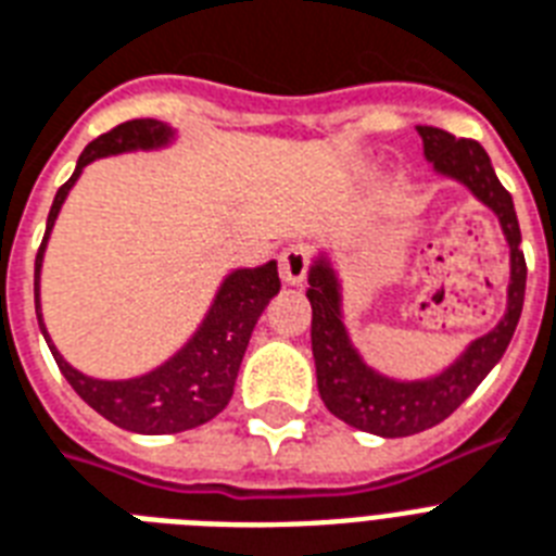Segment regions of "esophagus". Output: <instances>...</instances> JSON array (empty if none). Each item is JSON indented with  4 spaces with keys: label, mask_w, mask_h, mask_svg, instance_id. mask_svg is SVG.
<instances>
[{
    "label": "esophagus",
    "mask_w": 556,
    "mask_h": 556,
    "mask_svg": "<svg viewBox=\"0 0 556 556\" xmlns=\"http://www.w3.org/2000/svg\"><path fill=\"white\" fill-rule=\"evenodd\" d=\"M308 265H312V253L303 244H291L279 256V277L288 286H300L305 282V274H308Z\"/></svg>",
    "instance_id": "34e87169"
}]
</instances>
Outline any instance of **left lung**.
I'll list each match as a JSON object with an SVG mask.
<instances>
[{
  "instance_id": "left-lung-1",
  "label": "left lung",
  "mask_w": 556,
  "mask_h": 556,
  "mask_svg": "<svg viewBox=\"0 0 556 556\" xmlns=\"http://www.w3.org/2000/svg\"><path fill=\"white\" fill-rule=\"evenodd\" d=\"M418 135H421L424 155L432 169L439 176L465 185L500 218L502 233L510 248L508 308H505V317L496 323V329L476 338L439 375L424 380L387 378L366 366L361 352L349 340V331L343 326L340 279L331 268L329 256L320 253L314 260L305 296L312 303V352L323 404L349 427L383 435V439H404V435L430 430L447 415L456 413L458 406L473 395V389L488 378V371L502 361L517 331L522 303H526L528 268L526 256L519 251L522 233H519L517 210H514L510 192L493 173V164L482 150V143L456 138L435 126H418Z\"/></svg>"
}]
</instances>
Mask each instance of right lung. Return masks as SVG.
<instances>
[{"mask_svg":"<svg viewBox=\"0 0 556 556\" xmlns=\"http://www.w3.org/2000/svg\"><path fill=\"white\" fill-rule=\"evenodd\" d=\"M173 138H176V132L167 124L152 121V117L126 121V124L115 126L112 132L94 138L77 159L72 178L56 190L46 222V236H42L37 262H34V303H37L39 331H42V338H46L65 380L106 421L117 424L121 430L143 432V435L192 430V427L207 424L210 418H216L225 409L230 395H233L236 375L242 366L253 326L260 320V314L265 312V305L270 303V296L279 294V274L274 260L260 265V268L230 270L225 282L218 286L216 300L204 314L195 334L169 361H164L147 375H138V378H89L56 352V346L48 338L46 323H42V312H39V270H42L48 236H51V227H54L65 195L74 187V181L80 178L83 167L91 161L121 155V152L161 150Z\"/></svg>","mask_w":556,"mask_h":556,"instance_id":"right-lung-1","label":"right lung"}]
</instances>
